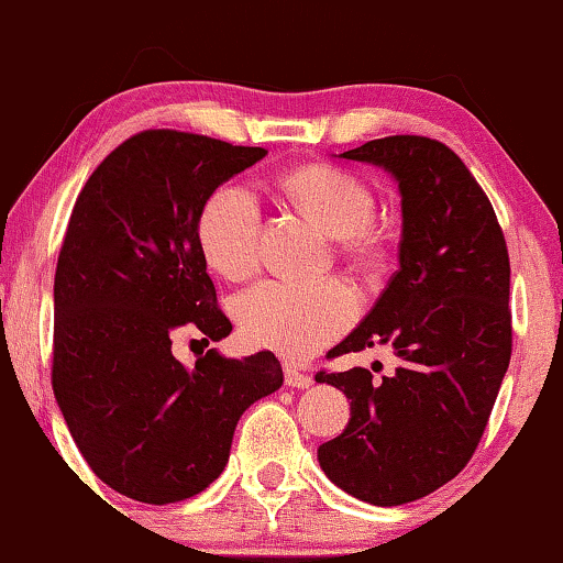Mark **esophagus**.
Segmentation results:
<instances>
[{"instance_id": "esophagus-1", "label": "esophagus", "mask_w": 563, "mask_h": 563, "mask_svg": "<svg viewBox=\"0 0 563 563\" xmlns=\"http://www.w3.org/2000/svg\"><path fill=\"white\" fill-rule=\"evenodd\" d=\"M285 385H288V387H311L313 377L306 375V372H300L298 367H292V364H285Z\"/></svg>"}]
</instances>
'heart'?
<instances>
[{
  "mask_svg": "<svg viewBox=\"0 0 563 563\" xmlns=\"http://www.w3.org/2000/svg\"><path fill=\"white\" fill-rule=\"evenodd\" d=\"M280 194L296 209L339 240L354 263L372 265L383 255V234L372 224L375 194L352 173L334 165H300L280 178ZM263 213L247 188L221 186L203 203L199 244L213 271L242 280L260 263ZM234 319L250 344L300 360L319 352L354 319V296L344 283L252 285L234 300Z\"/></svg>",
  "mask_w": 563,
  "mask_h": 563,
  "instance_id": "heart-1",
  "label": "heart"
}]
</instances>
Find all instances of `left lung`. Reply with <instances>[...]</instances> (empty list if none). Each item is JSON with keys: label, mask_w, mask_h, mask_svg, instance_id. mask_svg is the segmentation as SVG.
Segmentation results:
<instances>
[{"label": "left lung", "mask_w": 563, "mask_h": 563, "mask_svg": "<svg viewBox=\"0 0 563 563\" xmlns=\"http://www.w3.org/2000/svg\"><path fill=\"white\" fill-rule=\"evenodd\" d=\"M339 157L398 180L402 236L400 267L329 357L390 346L398 367L316 375L352 400L319 464L344 493L393 508L454 479L487 429L512 352L510 257L493 203L443 142L393 134Z\"/></svg>", "instance_id": "obj_1"}]
</instances>
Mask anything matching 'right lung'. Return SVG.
<instances>
[{"label": "right lung", "instance_id": "add662e5", "mask_svg": "<svg viewBox=\"0 0 563 563\" xmlns=\"http://www.w3.org/2000/svg\"><path fill=\"white\" fill-rule=\"evenodd\" d=\"M176 130H145L104 157L78 194L55 267L53 393L93 474L132 500L168 505L224 472L244 410L283 385L273 352L209 350L188 369L180 327L229 336L199 244L203 203L263 161Z\"/></svg>", "mask_w": 563, "mask_h": 563}]
</instances>
